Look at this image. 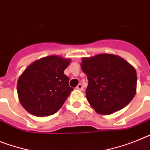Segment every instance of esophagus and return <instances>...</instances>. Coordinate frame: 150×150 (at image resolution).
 <instances>
[{"label":"esophagus","mask_w":150,"mask_h":150,"mask_svg":"<svg viewBox=\"0 0 150 150\" xmlns=\"http://www.w3.org/2000/svg\"><path fill=\"white\" fill-rule=\"evenodd\" d=\"M76 89H80V90H83V85L81 83H79L76 86Z\"/></svg>","instance_id":"obj_1"}]
</instances>
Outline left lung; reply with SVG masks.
Returning <instances> with one entry per match:
<instances>
[{
    "mask_svg": "<svg viewBox=\"0 0 150 150\" xmlns=\"http://www.w3.org/2000/svg\"><path fill=\"white\" fill-rule=\"evenodd\" d=\"M81 68L88 79L86 98L97 113L117 112L127 105L136 94V70L119 56L102 54L83 57Z\"/></svg>",
    "mask_w": 150,
    "mask_h": 150,
    "instance_id": "1",
    "label": "left lung"
}]
</instances>
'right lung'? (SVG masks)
Masks as SVG:
<instances>
[{"label": "right lung", "instance_id": "obj_1", "mask_svg": "<svg viewBox=\"0 0 150 150\" xmlns=\"http://www.w3.org/2000/svg\"><path fill=\"white\" fill-rule=\"evenodd\" d=\"M70 60L48 56L29 65L17 82L20 102L28 112L38 117L54 115L74 89L64 74Z\"/></svg>", "mask_w": 150, "mask_h": 150}]
</instances>
